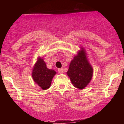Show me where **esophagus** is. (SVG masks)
<instances>
[{
	"label": "esophagus",
	"mask_w": 124,
	"mask_h": 124,
	"mask_svg": "<svg viewBox=\"0 0 124 124\" xmlns=\"http://www.w3.org/2000/svg\"><path fill=\"white\" fill-rule=\"evenodd\" d=\"M58 72H59V73H63V69H62V68H61V69H58Z\"/></svg>",
	"instance_id": "esophagus-1"
}]
</instances>
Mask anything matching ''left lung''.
I'll list each match as a JSON object with an SVG mask.
<instances>
[{
    "instance_id": "obj_1",
    "label": "left lung",
    "mask_w": 124,
    "mask_h": 124,
    "mask_svg": "<svg viewBox=\"0 0 124 124\" xmlns=\"http://www.w3.org/2000/svg\"><path fill=\"white\" fill-rule=\"evenodd\" d=\"M80 50L73 57L66 73L70 78L73 86L78 89H85L90 83L93 74V67L89 63L85 48Z\"/></svg>"
}]
</instances>
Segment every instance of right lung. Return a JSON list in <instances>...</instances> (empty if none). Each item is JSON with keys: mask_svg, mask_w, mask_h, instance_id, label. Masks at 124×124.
<instances>
[{"mask_svg": "<svg viewBox=\"0 0 124 124\" xmlns=\"http://www.w3.org/2000/svg\"><path fill=\"white\" fill-rule=\"evenodd\" d=\"M56 73L53 69H48L44 59L39 56L32 68V77L35 83L45 90L50 87L52 79Z\"/></svg>", "mask_w": 124, "mask_h": 124, "instance_id": "obj_1", "label": "right lung"}]
</instances>
